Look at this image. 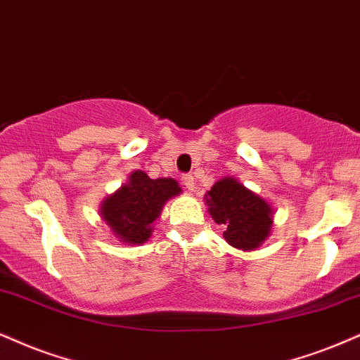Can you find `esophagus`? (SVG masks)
Returning a JSON list of instances; mask_svg holds the SVG:
<instances>
[{
    "instance_id": "1",
    "label": "esophagus",
    "mask_w": 360,
    "mask_h": 360,
    "mask_svg": "<svg viewBox=\"0 0 360 360\" xmlns=\"http://www.w3.org/2000/svg\"><path fill=\"white\" fill-rule=\"evenodd\" d=\"M180 180H181V185H184V188L188 190V192H192V190L195 188L192 175H181Z\"/></svg>"
}]
</instances>
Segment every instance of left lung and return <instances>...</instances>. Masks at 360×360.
Returning <instances> with one entry per match:
<instances>
[{"label": "left lung", "mask_w": 360, "mask_h": 360, "mask_svg": "<svg viewBox=\"0 0 360 360\" xmlns=\"http://www.w3.org/2000/svg\"><path fill=\"white\" fill-rule=\"evenodd\" d=\"M205 203L215 224L225 227V240L238 250H255L272 232V205L235 176L215 181L205 193Z\"/></svg>", "instance_id": "obj_1"}]
</instances>
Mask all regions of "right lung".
Returning <instances> with one entry per match:
<instances>
[{"label":"right lung","mask_w":360,"mask_h":360,"mask_svg":"<svg viewBox=\"0 0 360 360\" xmlns=\"http://www.w3.org/2000/svg\"><path fill=\"white\" fill-rule=\"evenodd\" d=\"M180 193L176 180H152L145 172L135 170L127 184L100 203L101 220L123 245H141L152 237L153 221L162 215L165 203Z\"/></svg>","instance_id":"add662e5"}]
</instances>
